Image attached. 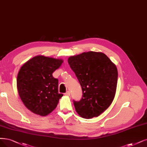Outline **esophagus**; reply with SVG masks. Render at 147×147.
<instances>
[{
  "instance_id": "34e87169",
  "label": "esophagus",
  "mask_w": 147,
  "mask_h": 147,
  "mask_svg": "<svg viewBox=\"0 0 147 147\" xmlns=\"http://www.w3.org/2000/svg\"><path fill=\"white\" fill-rule=\"evenodd\" d=\"M65 96H70V92L69 91H67L66 93H65Z\"/></svg>"
}]
</instances>
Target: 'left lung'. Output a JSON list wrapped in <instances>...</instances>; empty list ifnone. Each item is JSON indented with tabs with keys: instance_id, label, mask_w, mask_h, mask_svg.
<instances>
[{
	"instance_id": "1",
	"label": "left lung",
	"mask_w": 147,
	"mask_h": 147,
	"mask_svg": "<svg viewBox=\"0 0 147 147\" xmlns=\"http://www.w3.org/2000/svg\"><path fill=\"white\" fill-rule=\"evenodd\" d=\"M82 90V97L73 100L76 112L85 119L97 117L110 107L115 98L117 69L105 54L89 51L68 59Z\"/></svg>"
}]
</instances>
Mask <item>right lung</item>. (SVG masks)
Wrapping results in <instances>:
<instances>
[{"mask_svg": "<svg viewBox=\"0 0 147 147\" xmlns=\"http://www.w3.org/2000/svg\"><path fill=\"white\" fill-rule=\"evenodd\" d=\"M63 60L37 56L25 63L19 70L17 88L22 101L31 112L45 116L56 108L63 96L58 91V79L53 73Z\"/></svg>", "mask_w": 147, "mask_h": 147, "instance_id": "obj_1", "label": "right lung"}]
</instances>
